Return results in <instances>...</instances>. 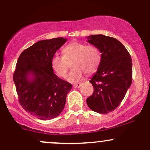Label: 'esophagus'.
Listing matches in <instances>:
<instances>
[{
  "label": "esophagus",
  "mask_w": 150,
  "mask_h": 150,
  "mask_svg": "<svg viewBox=\"0 0 150 150\" xmlns=\"http://www.w3.org/2000/svg\"><path fill=\"white\" fill-rule=\"evenodd\" d=\"M81 85H82V83H77V84H75V85H73V87H75V88H80Z\"/></svg>",
  "instance_id": "obj_1"
}]
</instances>
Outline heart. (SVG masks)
<instances>
[{
	"label": "heart",
	"mask_w": 150,
	"mask_h": 150,
	"mask_svg": "<svg viewBox=\"0 0 150 150\" xmlns=\"http://www.w3.org/2000/svg\"><path fill=\"white\" fill-rule=\"evenodd\" d=\"M62 52L63 56L56 54L51 58V68L58 77H64L69 68L68 62L73 61L72 63L73 69L67 77V80L70 82L80 81L85 73H94L100 65V53L94 46L74 42L65 46Z\"/></svg>",
	"instance_id": "heart-1"
}]
</instances>
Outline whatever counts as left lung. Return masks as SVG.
<instances>
[{
  "instance_id": "obj_1",
  "label": "left lung",
  "mask_w": 150,
  "mask_h": 150,
  "mask_svg": "<svg viewBox=\"0 0 150 150\" xmlns=\"http://www.w3.org/2000/svg\"><path fill=\"white\" fill-rule=\"evenodd\" d=\"M100 51L101 63L89 82L94 92L87 99L90 109L108 113L119 106L132 83V63L130 53L115 38L103 34L87 37Z\"/></svg>"
}]
</instances>
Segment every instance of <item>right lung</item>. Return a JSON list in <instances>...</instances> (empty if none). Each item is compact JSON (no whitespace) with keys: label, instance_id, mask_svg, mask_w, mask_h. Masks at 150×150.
Here are the masks:
<instances>
[{"label":"right lung","instance_id":"add662e5","mask_svg":"<svg viewBox=\"0 0 150 150\" xmlns=\"http://www.w3.org/2000/svg\"><path fill=\"white\" fill-rule=\"evenodd\" d=\"M67 39L37 42L19 56L13 81L20 104L27 112L41 120L59 116L72 85L53 73L51 60Z\"/></svg>","mask_w":150,"mask_h":150}]
</instances>
